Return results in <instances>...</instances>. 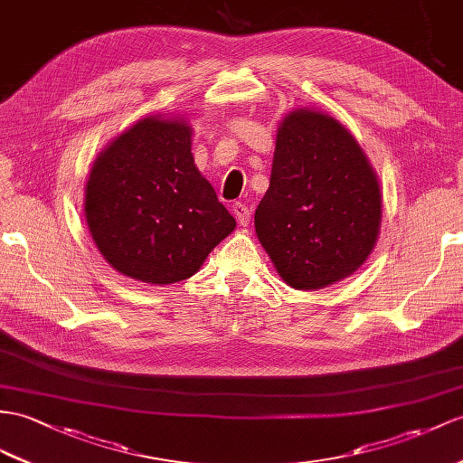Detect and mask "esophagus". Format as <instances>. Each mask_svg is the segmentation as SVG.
I'll use <instances>...</instances> for the list:
<instances>
[{
  "label": "esophagus",
  "mask_w": 463,
  "mask_h": 463,
  "mask_svg": "<svg viewBox=\"0 0 463 463\" xmlns=\"http://www.w3.org/2000/svg\"><path fill=\"white\" fill-rule=\"evenodd\" d=\"M232 212H233L235 220H238L241 225L250 223V220H251V210L247 208V206L243 204V202H235V204L232 206Z\"/></svg>",
  "instance_id": "34e87169"
}]
</instances>
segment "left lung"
I'll return each mask as SVG.
<instances>
[{"mask_svg": "<svg viewBox=\"0 0 463 463\" xmlns=\"http://www.w3.org/2000/svg\"><path fill=\"white\" fill-rule=\"evenodd\" d=\"M381 208L373 166L340 121L310 108L283 118L255 232L288 287L354 275L377 243Z\"/></svg>", "mask_w": 463, "mask_h": 463, "instance_id": "1", "label": "left lung"}]
</instances>
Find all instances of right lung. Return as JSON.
I'll return each mask as SVG.
<instances>
[{
    "label": "right lung",
    "mask_w": 463,
    "mask_h": 463,
    "mask_svg": "<svg viewBox=\"0 0 463 463\" xmlns=\"http://www.w3.org/2000/svg\"><path fill=\"white\" fill-rule=\"evenodd\" d=\"M183 118L149 116L111 141L90 171L88 230L118 273L171 285L198 273L235 230L232 213L200 175Z\"/></svg>",
    "instance_id": "add662e5"
}]
</instances>
